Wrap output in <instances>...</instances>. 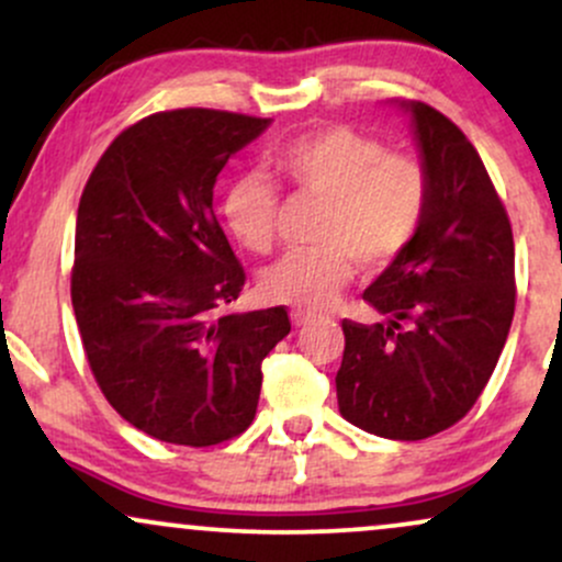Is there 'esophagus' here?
Masks as SVG:
<instances>
[{"label": "esophagus", "instance_id": "1", "mask_svg": "<svg viewBox=\"0 0 562 562\" xmlns=\"http://www.w3.org/2000/svg\"><path fill=\"white\" fill-rule=\"evenodd\" d=\"M290 319H293L295 327H301V325H306V322H312L314 314L312 312H303V308H293V312H290Z\"/></svg>", "mask_w": 562, "mask_h": 562}]
</instances>
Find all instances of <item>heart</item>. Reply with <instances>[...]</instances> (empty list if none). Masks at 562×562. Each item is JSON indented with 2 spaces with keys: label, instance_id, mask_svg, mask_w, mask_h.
Instances as JSON below:
<instances>
[{
  "label": "heart",
  "instance_id": "1",
  "mask_svg": "<svg viewBox=\"0 0 562 562\" xmlns=\"http://www.w3.org/2000/svg\"><path fill=\"white\" fill-rule=\"evenodd\" d=\"M272 169L299 195L325 200L319 248L290 250L261 277L267 299L322 308L351 280L353 261L367 272L389 267L415 240L428 211L430 179L415 156L348 126L299 134L277 147ZM280 198L263 177L248 173L224 198V222L243 248L267 254L274 243Z\"/></svg>",
  "mask_w": 562,
  "mask_h": 562
}]
</instances>
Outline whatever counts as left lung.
Segmentation results:
<instances>
[{"label": "left lung", "mask_w": 562, "mask_h": 562, "mask_svg": "<svg viewBox=\"0 0 562 562\" xmlns=\"http://www.w3.org/2000/svg\"><path fill=\"white\" fill-rule=\"evenodd\" d=\"M412 115L430 179L415 240L364 290L383 322L344 319L340 415L393 441H420L479 402L515 314V243L505 205L462 128L425 102Z\"/></svg>", "instance_id": "obj_1"}]
</instances>
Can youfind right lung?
<instances>
[{
  "label": "right lung",
  "mask_w": 562,
  "mask_h": 562,
  "mask_svg": "<svg viewBox=\"0 0 562 562\" xmlns=\"http://www.w3.org/2000/svg\"><path fill=\"white\" fill-rule=\"evenodd\" d=\"M269 119L182 108L124 128L81 192L70 301L89 370L142 434L214 447L256 417L261 362L285 306L218 314L245 269L214 214V184Z\"/></svg>",
  "instance_id": "1"
}]
</instances>
